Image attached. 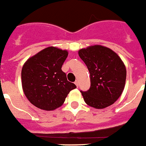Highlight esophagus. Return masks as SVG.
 Segmentation results:
<instances>
[{"label":"esophagus","mask_w":146,"mask_h":146,"mask_svg":"<svg viewBox=\"0 0 146 146\" xmlns=\"http://www.w3.org/2000/svg\"><path fill=\"white\" fill-rule=\"evenodd\" d=\"M74 84H75V85H76L77 87H78V85H79V82H78V80H76L75 81H74Z\"/></svg>","instance_id":"1"}]
</instances>
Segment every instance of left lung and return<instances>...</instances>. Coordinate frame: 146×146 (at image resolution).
<instances>
[{
  "label": "left lung",
  "mask_w": 146,
  "mask_h": 146,
  "mask_svg": "<svg viewBox=\"0 0 146 146\" xmlns=\"http://www.w3.org/2000/svg\"><path fill=\"white\" fill-rule=\"evenodd\" d=\"M90 76V87L81 91L88 106L104 108L120 97L125 85L127 71L124 64L111 49L100 46H90L78 51Z\"/></svg>",
  "instance_id": "left-lung-1"
}]
</instances>
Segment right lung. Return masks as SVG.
I'll list each match as a JSON object with an SVG mask.
<instances>
[{
	"instance_id": "add662e5",
	"label": "right lung",
	"mask_w": 146,
	"mask_h": 146,
	"mask_svg": "<svg viewBox=\"0 0 146 146\" xmlns=\"http://www.w3.org/2000/svg\"><path fill=\"white\" fill-rule=\"evenodd\" d=\"M67 56L66 50L50 46L24 64L22 85L31 104L44 110H54L63 104L69 92L76 88L62 71Z\"/></svg>"
}]
</instances>
